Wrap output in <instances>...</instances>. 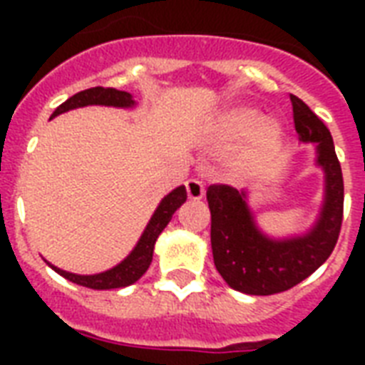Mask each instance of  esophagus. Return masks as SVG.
Here are the masks:
<instances>
[{"mask_svg":"<svg viewBox=\"0 0 365 365\" xmlns=\"http://www.w3.org/2000/svg\"><path fill=\"white\" fill-rule=\"evenodd\" d=\"M185 191H187L189 200H200L206 193L205 185H202V182H199V180H187V182H185Z\"/></svg>","mask_w":365,"mask_h":365,"instance_id":"1","label":"esophagus"}]
</instances>
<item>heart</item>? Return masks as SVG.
<instances>
[{
  "mask_svg": "<svg viewBox=\"0 0 365 365\" xmlns=\"http://www.w3.org/2000/svg\"><path fill=\"white\" fill-rule=\"evenodd\" d=\"M212 138L220 143H229L244 136V142L231 157V168L237 174H246L269 159L282 142V126L277 119L261 117L250 106H231L220 111L210 126Z\"/></svg>",
  "mask_w": 365,
  "mask_h": 365,
  "instance_id": "heart-1",
  "label": "heart"
}]
</instances>
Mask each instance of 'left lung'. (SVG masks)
<instances>
[{"mask_svg":"<svg viewBox=\"0 0 365 365\" xmlns=\"http://www.w3.org/2000/svg\"><path fill=\"white\" fill-rule=\"evenodd\" d=\"M294 123L301 143H314L317 166L324 172V200L317 222L305 233L274 239L263 233L248 195L229 185H210L212 254L223 280L248 295H272L311 277L334 252L343 223V174L328 126L297 96Z\"/></svg>","mask_w":365,"mask_h":365,"instance_id":"left-lung-1","label":"left lung"}]
</instances>
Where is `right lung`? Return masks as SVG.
Instances as JSON below:
<instances>
[{
  "instance_id": "right-lung-1",
  "label": "right lung",
  "mask_w": 365,
  "mask_h": 365,
  "mask_svg": "<svg viewBox=\"0 0 365 365\" xmlns=\"http://www.w3.org/2000/svg\"><path fill=\"white\" fill-rule=\"evenodd\" d=\"M85 106H111V108H125L126 110V108H134L136 100L132 98L130 93H125V91L93 87L73 94L71 98L66 100L64 104H60L54 110L53 115H51V119L60 115V113H66V111L85 108ZM185 199H187V193H185L183 185L172 189L170 193L159 202L157 210L153 212V216H151L149 223L145 225L142 237L138 239L136 246L132 248L130 254L126 255L121 263H117L115 267H111L108 271L96 272V274H76V272L58 269V267H54L53 263L47 261L48 267L58 272L60 277L68 278L70 282L79 284V286H85V288L91 289H113L130 286V284H134L145 274V271L151 265V259H153L155 242L159 239V235L165 231V227L168 225L172 216H174V212L185 202Z\"/></svg>"
}]
</instances>
